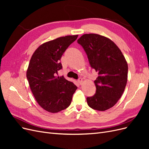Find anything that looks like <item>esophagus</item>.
<instances>
[{"label":"esophagus","mask_w":149,"mask_h":149,"mask_svg":"<svg viewBox=\"0 0 149 149\" xmlns=\"http://www.w3.org/2000/svg\"><path fill=\"white\" fill-rule=\"evenodd\" d=\"M78 82L79 83V84H81L82 83H83V79H82V78H79V79H78Z\"/></svg>","instance_id":"obj_1"}]
</instances>
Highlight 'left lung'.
<instances>
[{"label":"left lung","mask_w":149,"mask_h":149,"mask_svg":"<svg viewBox=\"0 0 149 149\" xmlns=\"http://www.w3.org/2000/svg\"><path fill=\"white\" fill-rule=\"evenodd\" d=\"M77 42L86 53L90 66L98 73L94 81L96 93L86 98L88 104L94 110L109 109L124 91L127 81V61L116 45L103 36L84 34Z\"/></svg>","instance_id":"left-lung-1"}]
</instances>
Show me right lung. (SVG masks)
<instances>
[{"instance_id": "right-lung-1", "label": "right lung", "mask_w": 149, "mask_h": 149, "mask_svg": "<svg viewBox=\"0 0 149 149\" xmlns=\"http://www.w3.org/2000/svg\"><path fill=\"white\" fill-rule=\"evenodd\" d=\"M78 35L58 38L40 45L31 56L26 78L33 96L43 109L52 113L68 107L77 86L63 76H58L62 69L63 54Z\"/></svg>"}]
</instances>
